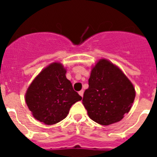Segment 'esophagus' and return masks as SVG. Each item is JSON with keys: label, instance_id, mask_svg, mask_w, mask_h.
Segmentation results:
<instances>
[{"label": "esophagus", "instance_id": "obj_1", "mask_svg": "<svg viewBox=\"0 0 157 157\" xmlns=\"http://www.w3.org/2000/svg\"><path fill=\"white\" fill-rule=\"evenodd\" d=\"M78 94H79V95L81 96L82 98V97H83V94H84V90H80L79 92H78Z\"/></svg>", "mask_w": 157, "mask_h": 157}]
</instances>
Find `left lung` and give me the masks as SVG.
Listing matches in <instances>:
<instances>
[{"mask_svg":"<svg viewBox=\"0 0 157 157\" xmlns=\"http://www.w3.org/2000/svg\"><path fill=\"white\" fill-rule=\"evenodd\" d=\"M135 98L131 82L118 67L102 59L93 67L82 104L91 120L107 126L120 121Z\"/></svg>","mask_w":157,"mask_h":157,"instance_id":"obj_1","label":"left lung"}]
</instances>
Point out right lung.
I'll return each instance as SVG.
<instances>
[{
	"label": "right lung",
	"instance_id": "add662e5",
	"mask_svg": "<svg viewBox=\"0 0 157 157\" xmlns=\"http://www.w3.org/2000/svg\"><path fill=\"white\" fill-rule=\"evenodd\" d=\"M65 75L61 63H52L40 72L26 94V103L34 117L46 125L65 119L71 105L82 100Z\"/></svg>",
	"mask_w": 157,
	"mask_h": 157
}]
</instances>
